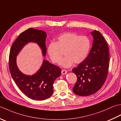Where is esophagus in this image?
<instances>
[{
	"label": "esophagus",
	"instance_id": "34e87169",
	"mask_svg": "<svg viewBox=\"0 0 121 121\" xmlns=\"http://www.w3.org/2000/svg\"><path fill=\"white\" fill-rule=\"evenodd\" d=\"M67 71L66 70L62 69V70H61V73H62V74H65L66 73H67Z\"/></svg>",
	"mask_w": 121,
	"mask_h": 121
}]
</instances>
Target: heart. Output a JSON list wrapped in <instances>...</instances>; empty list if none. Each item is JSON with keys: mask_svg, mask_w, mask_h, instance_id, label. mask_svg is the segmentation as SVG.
<instances>
[{"mask_svg": "<svg viewBox=\"0 0 121 121\" xmlns=\"http://www.w3.org/2000/svg\"><path fill=\"white\" fill-rule=\"evenodd\" d=\"M90 41L86 36H79L72 32H66L59 37L56 42H51L48 47V53L54 63L60 61L63 67H69L73 63L79 64L83 61L88 54Z\"/></svg>", "mask_w": 121, "mask_h": 121, "instance_id": "b5f03b06", "label": "heart"}]
</instances>
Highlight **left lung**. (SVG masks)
<instances>
[{
	"instance_id": "1",
	"label": "left lung",
	"mask_w": 121,
	"mask_h": 121,
	"mask_svg": "<svg viewBox=\"0 0 121 121\" xmlns=\"http://www.w3.org/2000/svg\"><path fill=\"white\" fill-rule=\"evenodd\" d=\"M93 45L86 59L72 69L77 80L73 91L80 96L96 93L103 86L109 67V51L107 42L100 32L94 30Z\"/></svg>"
}]
</instances>
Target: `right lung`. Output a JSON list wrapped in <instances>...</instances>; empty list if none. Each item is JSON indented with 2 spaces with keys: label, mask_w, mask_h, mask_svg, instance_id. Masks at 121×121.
Masks as SVG:
<instances>
[{
  "label": "right lung",
  "mask_w": 121,
  "mask_h": 121,
  "mask_svg": "<svg viewBox=\"0 0 121 121\" xmlns=\"http://www.w3.org/2000/svg\"><path fill=\"white\" fill-rule=\"evenodd\" d=\"M47 35L43 31L29 28L20 34L11 47L9 56V68L12 78L20 91L28 98L37 101L44 100L53 93V84L61 75V69L56 65L44 60L42 67L35 74H22L17 67L16 56L25 45L35 42L39 45L46 56Z\"/></svg>",
  "instance_id": "right-lung-1"
}]
</instances>
